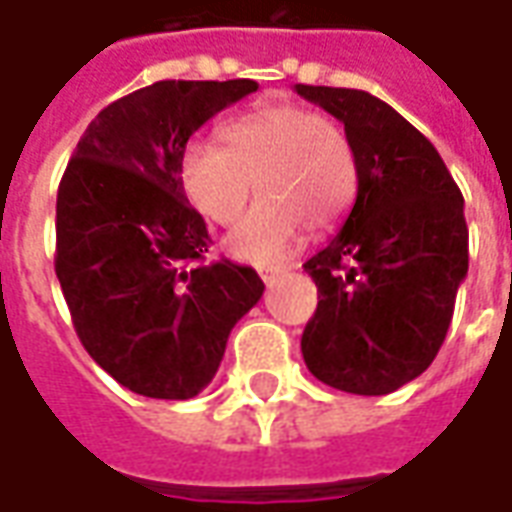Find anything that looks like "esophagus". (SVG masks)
I'll return each instance as SVG.
<instances>
[{
	"label": "esophagus",
	"mask_w": 512,
	"mask_h": 512,
	"mask_svg": "<svg viewBox=\"0 0 512 512\" xmlns=\"http://www.w3.org/2000/svg\"><path fill=\"white\" fill-rule=\"evenodd\" d=\"M285 269H280V266H271V269H260V277H263V283H271L277 274H283Z\"/></svg>",
	"instance_id": "esophagus-1"
}]
</instances>
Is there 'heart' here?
Instances as JSON below:
<instances>
[{
    "label": "heart",
    "instance_id": "1",
    "mask_svg": "<svg viewBox=\"0 0 512 512\" xmlns=\"http://www.w3.org/2000/svg\"><path fill=\"white\" fill-rule=\"evenodd\" d=\"M221 137L227 148L193 139L179 176L193 207L221 227L241 218L257 187L263 198L227 241L238 260L277 263L300 241L302 227H333L353 204L356 154L330 117L271 103L229 120Z\"/></svg>",
    "mask_w": 512,
    "mask_h": 512
}]
</instances>
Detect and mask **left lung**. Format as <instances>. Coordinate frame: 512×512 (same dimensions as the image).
I'll return each instance as SVG.
<instances>
[{"label":"left lung","mask_w":512,"mask_h":512,"mask_svg":"<svg viewBox=\"0 0 512 512\" xmlns=\"http://www.w3.org/2000/svg\"><path fill=\"white\" fill-rule=\"evenodd\" d=\"M344 123L358 170L339 235L302 269L316 311L302 333L308 370L333 389L387 395L426 373L468 274L462 193L437 148L384 100L297 83Z\"/></svg>","instance_id":"left-lung-1"}]
</instances>
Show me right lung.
<instances>
[{"instance_id": "right-lung-1", "label": "right lung", "mask_w": 512, "mask_h": 512, "mask_svg": "<svg viewBox=\"0 0 512 512\" xmlns=\"http://www.w3.org/2000/svg\"><path fill=\"white\" fill-rule=\"evenodd\" d=\"M252 92L249 78L156 81L120 97L83 131L58 184L55 274L75 333L145 398L198 395L263 297L255 269L204 266L212 241L179 176L187 139Z\"/></svg>"}]
</instances>
